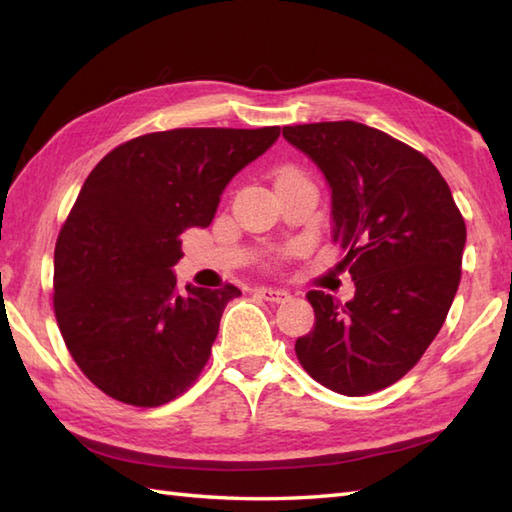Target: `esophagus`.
Returning <instances> with one entry per match:
<instances>
[{"instance_id":"1","label":"esophagus","mask_w":512,"mask_h":512,"mask_svg":"<svg viewBox=\"0 0 512 512\" xmlns=\"http://www.w3.org/2000/svg\"><path fill=\"white\" fill-rule=\"evenodd\" d=\"M259 297L262 299H266V301H273V303H281V301H286L288 299V292L286 290H281V288H268V286H262V288H257L255 290Z\"/></svg>"}]
</instances>
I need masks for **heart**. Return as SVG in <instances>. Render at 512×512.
<instances>
[{
	"label": "heart",
	"mask_w": 512,
	"mask_h": 512,
	"mask_svg": "<svg viewBox=\"0 0 512 512\" xmlns=\"http://www.w3.org/2000/svg\"><path fill=\"white\" fill-rule=\"evenodd\" d=\"M284 173H286V171H284Z\"/></svg>",
	"instance_id": "1"
}]
</instances>
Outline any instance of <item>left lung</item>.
I'll list each match as a JSON object with an SVG mask.
<instances>
[{"mask_svg": "<svg viewBox=\"0 0 512 512\" xmlns=\"http://www.w3.org/2000/svg\"><path fill=\"white\" fill-rule=\"evenodd\" d=\"M323 173L332 239L345 250L354 297L310 290L314 328L299 336L303 369L336 394L394 385L436 339L455 292L466 226L447 180L400 140L354 121L284 127Z\"/></svg>", "mask_w": 512, "mask_h": 512, "instance_id": "left-lung-1", "label": "left lung"}]
</instances>
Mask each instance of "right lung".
Here are the masks:
<instances>
[{
	"label": "right lung",
	"mask_w": 512,
	"mask_h": 512,
	"mask_svg": "<svg viewBox=\"0 0 512 512\" xmlns=\"http://www.w3.org/2000/svg\"><path fill=\"white\" fill-rule=\"evenodd\" d=\"M277 138L279 127L138 136L83 182L54 248V314L76 365L107 396L158 407L200 376L226 303L242 292H178L180 235L209 226L226 184Z\"/></svg>",
	"instance_id": "right-lung-1"
}]
</instances>
